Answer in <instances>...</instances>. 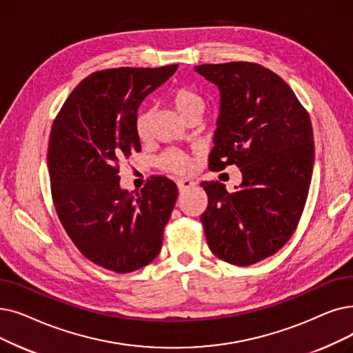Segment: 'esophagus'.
I'll return each mask as SVG.
<instances>
[{
    "mask_svg": "<svg viewBox=\"0 0 353 353\" xmlns=\"http://www.w3.org/2000/svg\"><path fill=\"white\" fill-rule=\"evenodd\" d=\"M177 186H179V190H180V192H186L188 189L196 186V181H193V180H190V179H180V180L177 181Z\"/></svg>",
    "mask_w": 353,
    "mask_h": 353,
    "instance_id": "esophagus-1",
    "label": "esophagus"
}]
</instances>
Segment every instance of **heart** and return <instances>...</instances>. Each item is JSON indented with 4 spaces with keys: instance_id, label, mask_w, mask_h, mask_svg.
Listing matches in <instances>:
<instances>
[{
    "instance_id": "1",
    "label": "heart",
    "mask_w": 353,
    "mask_h": 353,
    "mask_svg": "<svg viewBox=\"0 0 353 353\" xmlns=\"http://www.w3.org/2000/svg\"><path fill=\"white\" fill-rule=\"evenodd\" d=\"M170 102L174 110L183 119H188L192 115H199L205 110V101L197 94L196 90L180 86L172 90ZM150 121H151V110H141L135 117V132L140 140H147L150 134ZM159 164L164 170L174 173H188L193 168V161L185 152L177 150H168L159 159Z\"/></svg>"
}]
</instances>
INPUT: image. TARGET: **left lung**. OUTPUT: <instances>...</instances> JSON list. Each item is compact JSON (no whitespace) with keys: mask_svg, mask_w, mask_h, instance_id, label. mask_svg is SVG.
I'll return each mask as SVG.
<instances>
[{"mask_svg":"<svg viewBox=\"0 0 353 353\" xmlns=\"http://www.w3.org/2000/svg\"><path fill=\"white\" fill-rule=\"evenodd\" d=\"M216 85L219 117L209 168H241L242 183L228 193L203 181L209 203L201 221L210 251L234 265H251L283 248L294 234L314 163L309 112L279 74L250 62L201 65Z\"/></svg>","mask_w":353,"mask_h":353,"instance_id":"obj_1","label":"left lung"}]
</instances>
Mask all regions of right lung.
I'll list each match as a JSON object with an SVG mask.
<instances>
[{
	"mask_svg": "<svg viewBox=\"0 0 353 353\" xmlns=\"http://www.w3.org/2000/svg\"><path fill=\"white\" fill-rule=\"evenodd\" d=\"M176 70L92 73L72 90L52 127L48 167L57 216L83 256L118 274L159 255L179 194L163 176H152L135 194L121 189L118 176L119 161L141 150L134 127L141 102Z\"/></svg>",
	"mask_w": 353,
	"mask_h": 353,
	"instance_id": "obj_1",
	"label": "right lung"
}]
</instances>
